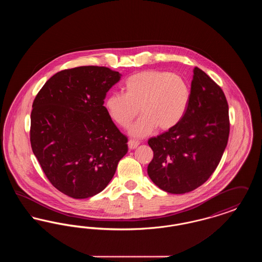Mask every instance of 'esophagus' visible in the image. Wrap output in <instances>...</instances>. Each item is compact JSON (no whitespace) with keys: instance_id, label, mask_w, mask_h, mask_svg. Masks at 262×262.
<instances>
[{"instance_id":"esophagus-1","label":"esophagus","mask_w":262,"mask_h":262,"mask_svg":"<svg viewBox=\"0 0 262 262\" xmlns=\"http://www.w3.org/2000/svg\"><path fill=\"white\" fill-rule=\"evenodd\" d=\"M138 145H139V142L137 141V140L130 139V140L128 141V148H129V149H136Z\"/></svg>"}]
</instances>
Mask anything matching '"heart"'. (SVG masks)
<instances>
[{"instance_id":"obj_1","label":"heart","mask_w":262,"mask_h":262,"mask_svg":"<svg viewBox=\"0 0 262 262\" xmlns=\"http://www.w3.org/2000/svg\"><path fill=\"white\" fill-rule=\"evenodd\" d=\"M124 94L113 93L105 100V109L110 119L127 128L137 117H141L129 129V135L143 138L158 126L168 130L178 125L187 112L189 88L181 75L165 71L148 70L125 79Z\"/></svg>"}]
</instances>
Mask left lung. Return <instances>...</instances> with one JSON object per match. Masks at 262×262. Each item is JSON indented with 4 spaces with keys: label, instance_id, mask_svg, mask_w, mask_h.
<instances>
[{
    "label": "left lung",
    "instance_id": "1",
    "mask_svg": "<svg viewBox=\"0 0 262 262\" xmlns=\"http://www.w3.org/2000/svg\"><path fill=\"white\" fill-rule=\"evenodd\" d=\"M230 133L224 92L199 68L193 69L190 97L182 121L148 140L151 181L170 193H186L204 184L220 162Z\"/></svg>",
    "mask_w": 262,
    "mask_h": 262
}]
</instances>
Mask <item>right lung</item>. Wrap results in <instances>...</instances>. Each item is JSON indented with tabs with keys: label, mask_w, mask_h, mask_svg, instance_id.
<instances>
[{
	"label": "right lung",
	"mask_w": 262,
	"mask_h": 262,
	"mask_svg": "<svg viewBox=\"0 0 262 262\" xmlns=\"http://www.w3.org/2000/svg\"><path fill=\"white\" fill-rule=\"evenodd\" d=\"M121 76L105 67L64 70L47 80L34 99L32 151L51 184L68 196L99 193L127 152V138L104 107Z\"/></svg>",
	"instance_id": "add662e5"
}]
</instances>
